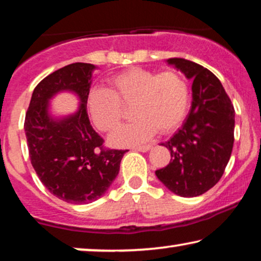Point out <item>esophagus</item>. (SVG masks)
<instances>
[{
  "label": "esophagus",
  "instance_id": "34e87169",
  "mask_svg": "<svg viewBox=\"0 0 261 261\" xmlns=\"http://www.w3.org/2000/svg\"><path fill=\"white\" fill-rule=\"evenodd\" d=\"M150 148H152V146H150V145L134 147V149H135V150H138V152H148V150H149Z\"/></svg>",
  "mask_w": 261,
  "mask_h": 261
}]
</instances>
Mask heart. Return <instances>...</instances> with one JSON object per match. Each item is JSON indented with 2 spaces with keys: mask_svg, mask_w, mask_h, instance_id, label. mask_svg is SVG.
Masks as SVG:
<instances>
[{
  "mask_svg": "<svg viewBox=\"0 0 261 261\" xmlns=\"http://www.w3.org/2000/svg\"><path fill=\"white\" fill-rule=\"evenodd\" d=\"M109 89L89 93L87 106L90 118L101 132H112L121 123V105L132 106L133 122L113 133L109 142L130 146L145 142L156 130L168 134L179 127L186 115L190 89L177 71L158 74L143 68H129L109 79Z\"/></svg>",
  "mask_w": 261,
  "mask_h": 261,
  "instance_id": "heart-1",
  "label": "heart"
}]
</instances>
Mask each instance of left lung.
<instances>
[{
	"label": "left lung",
	"mask_w": 261,
	"mask_h": 261,
	"mask_svg": "<svg viewBox=\"0 0 261 261\" xmlns=\"http://www.w3.org/2000/svg\"><path fill=\"white\" fill-rule=\"evenodd\" d=\"M167 62L193 80V100L182 127L162 143L171 161L155 174L174 194L192 198L211 190L224 174L234 142V108L212 71L180 58Z\"/></svg>",
	"instance_id": "obj_1"
}]
</instances>
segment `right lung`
Masks as SVG:
<instances>
[{"mask_svg":"<svg viewBox=\"0 0 261 261\" xmlns=\"http://www.w3.org/2000/svg\"><path fill=\"white\" fill-rule=\"evenodd\" d=\"M95 68L76 62L49 74L34 89L24 120L30 161L41 182L59 199L76 205L106 193L127 152L105 148L90 124L87 100ZM63 90L76 93L82 105L74 115L55 119L47 112L48 100Z\"/></svg>","mask_w":261,"mask_h":261,"instance_id":"obj_1","label":"right lung"}]
</instances>
